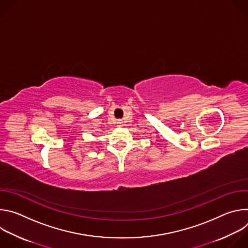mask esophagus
Segmentation results:
<instances>
[{"label":"esophagus","instance_id":"1","mask_svg":"<svg viewBox=\"0 0 248 248\" xmlns=\"http://www.w3.org/2000/svg\"><path fill=\"white\" fill-rule=\"evenodd\" d=\"M117 124H119V125H122V124H123V122H122V121H119V122H118V123H117Z\"/></svg>","mask_w":248,"mask_h":248}]
</instances>
